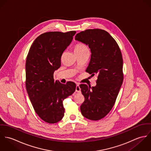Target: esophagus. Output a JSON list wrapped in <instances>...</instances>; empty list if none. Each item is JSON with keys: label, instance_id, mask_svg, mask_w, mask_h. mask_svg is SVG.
Instances as JSON below:
<instances>
[{"label": "esophagus", "instance_id": "1", "mask_svg": "<svg viewBox=\"0 0 151 151\" xmlns=\"http://www.w3.org/2000/svg\"><path fill=\"white\" fill-rule=\"evenodd\" d=\"M76 92H78V93L81 92V88H80V87L78 84H77V86H76Z\"/></svg>", "mask_w": 151, "mask_h": 151}]
</instances>
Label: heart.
<instances>
[{
	"instance_id": "b5f03b06",
	"label": "heart",
	"mask_w": 151,
	"mask_h": 151,
	"mask_svg": "<svg viewBox=\"0 0 151 151\" xmlns=\"http://www.w3.org/2000/svg\"><path fill=\"white\" fill-rule=\"evenodd\" d=\"M74 51L75 53H83L85 52H88V49L86 45L82 43H78L74 46Z\"/></svg>"
}]
</instances>
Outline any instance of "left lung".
<instances>
[{"label": "left lung", "mask_w": 151, "mask_h": 151, "mask_svg": "<svg viewBox=\"0 0 151 151\" xmlns=\"http://www.w3.org/2000/svg\"><path fill=\"white\" fill-rule=\"evenodd\" d=\"M75 40L88 45L91 55L86 71L98 77L95 86H80L85 98L81 111L88 119L99 120L114 106L122 85V52L114 38L103 29H86L77 34Z\"/></svg>", "instance_id": "obj_1"}]
</instances>
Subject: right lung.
<instances>
[{
  "instance_id": "add662e5",
  "label": "right lung",
  "mask_w": 151,
  "mask_h": 151,
  "mask_svg": "<svg viewBox=\"0 0 151 151\" xmlns=\"http://www.w3.org/2000/svg\"><path fill=\"white\" fill-rule=\"evenodd\" d=\"M75 31L47 32L32 44L26 60L25 86L35 112L44 122L54 124L65 113L63 102L72 95L76 84H62L53 78L54 71L61 65V57L71 42Z\"/></svg>"
}]
</instances>
